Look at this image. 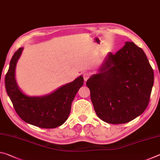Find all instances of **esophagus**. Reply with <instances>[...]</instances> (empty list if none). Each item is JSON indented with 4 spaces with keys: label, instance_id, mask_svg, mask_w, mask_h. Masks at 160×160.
Masks as SVG:
<instances>
[{
    "label": "esophagus",
    "instance_id": "obj_1",
    "mask_svg": "<svg viewBox=\"0 0 160 160\" xmlns=\"http://www.w3.org/2000/svg\"><path fill=\"white\" fill-rule=\"evenodd\" d=\"M90 77V74L89 73V72H85V73H83V78L85 82L88 80V78Z\"/></svg>",
    "mask_w": 160,
    "mask_h": 160
}]
</instances>
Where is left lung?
Instances as JSON below:
<instances>
[{
	"instance_id": "left-lung-1",
	"label": "left lung",
	"mask_w": 160,
	"mask_h": 160,
	"mask_svg": "<svg viewBox=\"0 0 160 160\" xmlns=\"http://www.w3.org/2000/svg\"><path fill=\"white\" fill-rule=\"evenodd\" d=\"M98 73L87 81L91 101L104 122H130L144 112L150 101L154 72L145 53L133 42L109 53Z\"/></svg>"
}]
</instances>
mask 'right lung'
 Instances as JSON below:
<instances>
[{"label":"right lung","instance_id":"right-lung-1","mask_svg":"<svg viewBox=\"0 0 160 160\" xmlns=\"http://www.w3.org/2000/svg\"><path fill=\"white\" fill-rule=\"evenodd\" d=\"M23 48L12 56L5 78L8 95L18 116L26 123L42 128H54L68 119L71 104L79 89L83 85L82 75L72 82L42 97H29L20 90L15 80V67Z\"/></svg>","mask_w":160,"mask_h":160}]
</instances>
